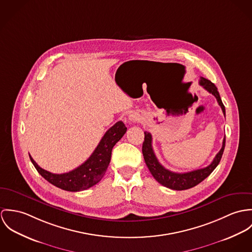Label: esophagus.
I'll use <instances>...</instances> for the list:
<instances>
[{
    "instance_id": "1",
    "label": "esophagus",
    "mask_w": 252,
    "mask_h": 252,
    "mask_svg": "<svg viewBox=\"0 0 252 252\" xmlns=\"http://www.w3.org/2000/svg\"><path fill=\"white\" fill-rule=\"evenodd\" d=\"M129 119H130V120H131V121H132V120H134V118H133V117H132V116H129Z\"/></svg>"
}]
</instances>
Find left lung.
Instances as JSON below:
<instances>
[{
    "label": "left lung",
    "instance_id": "obj_1",
    "mask_svg": "<svg viewBox=\"0 0 252 252\" xmlns=\"http://www.w3.org/2000/svg\"><path fill=\"white\" fill-rule=\"evenodd\" d=\"M199 84L201 85L205 90H207L210 94H212L216 96L220 106L222 109L224 116H225V107L221 101L220 93L218 92V88L216 87V85L204 77L200 78ZM144 134H145V138H144L143 146H142V153L144 156L145 162L149 168L151 174L160 185H162L163 187H166L170 189H174V190L189 189L195 187L202 181H204L219 165V163L221 159V157L223 155L224 148H225V137H224L222 147H221L220 151L217 154L213 162L209 166L197 169V170L190 171V172H187V173H175V172H172L166 168L163 167L158 160V158L155 155V152L153 150V146H152V141H153L152 134L148 131H145Z\"/></svg>",
    "mask_w": 252,
    "mask_h": 252
}]
</instances>
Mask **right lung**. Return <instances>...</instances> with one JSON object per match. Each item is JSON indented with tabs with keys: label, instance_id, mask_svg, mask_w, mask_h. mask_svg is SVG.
Masks as SVG:
<instances>
[{
	"label": "right lung",
	"instance_id": "right-lung-1",
	"mask_svg": "<svg viewBox=\"0 0 252 252\" xmlns=\"http://www.w3.org/2000/svg\"><path fill=\"white\" fill-rule=\"evenodd\" d=\"M126 132L125 124L120 121L111 126L103 135L91 157L74 170L53 174L37 165L30 156V159L37 172L50 184L66 191H81L97 184L104 176L111 159L113 147Z\"/></svg>",
	"mask_w": 252,
	"mask_h": 252
}]
</instances>
